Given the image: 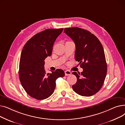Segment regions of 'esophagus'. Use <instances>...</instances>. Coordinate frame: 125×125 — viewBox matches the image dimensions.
Instances as JSON below:
<instances>
[{
	"label": "esophagus",
	"mask_w": 125,
	"mask_h": 125,
	"mask_svg": "<svg viewBox=\"0 0 125 125\" xmlns=\"http://www.w3.org/2000/svg\"><path fill=\"white\" fill-rule=\"evenodd\" d=\"M64 72H65V75L66 76L70 75L71 74V71H70L69 70H65Z\"/></svg>",
	"instance_id": "esophagus-1"
}]
</instances>
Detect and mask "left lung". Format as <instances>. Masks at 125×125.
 <instances>
[{
  "label": "left lung",
  "mask_w": 125,
  "mask_h": 125,
  "mask_svg": "<svg viewBox=\"0 0 125 125\" xmlns=\"http://www.w3.org/2000/svg\"><path fill=\"white\" fill-rule=\"evenodd\" d=\"M64 32L74 42L75 60L83 69L81 74L73 73L77 78L73 89L81 96H92L101 89L107 73V64L102 45L96 36L82 28H65Z\"/></svg>",
  "instance_id": "1"
}]
</instances>
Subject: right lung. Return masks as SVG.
Returning a JSON list of instances; mask_svg holds the SVG:
<instances>
[{
	"label": "right lung",
	"mask_w": 125,
	"mask_h": 125,
	"mask_svg": "<svg viewBox=\"0 0 125 125\" xmlns=\"http://www.w3.org/2000/svg\"><path fill=\"white\" fill-rule=\"evenodd\" d=\"M63 30H43L32 37L23 48L19 63L20 81L26 93L37 100L49 97L54 92L56 80L65 75L60 69L46 73L44 67L45 59L52 55V46Z\"/></svg>",
	"instance_id": "right-lung-1"
}]
</instances>
